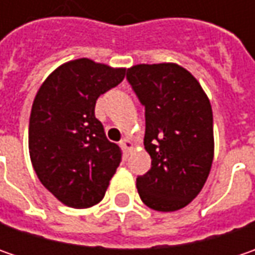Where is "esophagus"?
<instances>
[{
  "label": "esophagus",
  "instance_id": "34e87169",
  "mask_svg": "<svg viewBox=\"0 0 255 255\" xmlns=\"http://www.w3.org/2000/svg\"><path fill=\"white\" fill-rule=\"evenodd\" d=\"M121 146H122V149L126 153H129L130 150H132V142H130L128 137H125V139H122V140H121Z\"/></svg>",
  "mask_w": 255,
  "mask_h": 255
}]
</instances>
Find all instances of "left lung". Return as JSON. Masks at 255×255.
<instances>
[{
	"label": "left lung",
	"instance_id": "1",
	"mask_svg": "<svg viewBox=\"0 0 255 255\" xmlns=\"http://www.w3.org/2000/svg\"><path fill=\"white\" fill-rule=\"evenodd\" d=\"M126 79L144 106V149L152 157L150 170L136 179L139 196L153 210L183 209L210 173V101L197 79L176 64L136 65Z\"/></svg>",
	"mask_w": 255,
	"mask_h": 255
}]
</instances>
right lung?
Segmentation results:
<instances>
[{
    "instance_id": "1",
    "label": "right lung",
    "mask_w": 255,
    "mask_h": 255,
    "mask_svg": "<svg viewBox=\"0 0 255 255\" xmlns=\"http://www.w3.org/2000/svg\"><path fill=\"white\" fill-rule=\"evenodd\" d=\"M125 72L75 59L55 69L35 96L28 132L31 162L41 183L69 207L98 204L122 160L121 147L108 140L95 118V105L122 82Z\"/></svg>"
}]
</instances>
